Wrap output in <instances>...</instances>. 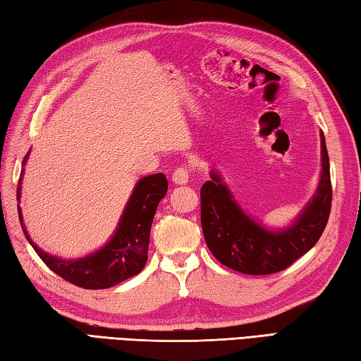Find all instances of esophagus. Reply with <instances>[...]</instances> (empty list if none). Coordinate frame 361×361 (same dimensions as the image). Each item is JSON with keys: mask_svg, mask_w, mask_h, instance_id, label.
<instances>
[{"mask_svg": "<svg viewBox=\"0 0 361 361\" xmlns=\"http://www.w3.org/2000/svg\"><path fill=\"white\" fill-rule=\"evenodd\" d=\"M172 181L175 183V185H186V183L189 181V172L185 167L176 169V171L172 173Z\"/></svg>", "mask_w": 361, "mask_h": 361, "instance_id": "obj_1", "label": "esophagus"}]
</instances>
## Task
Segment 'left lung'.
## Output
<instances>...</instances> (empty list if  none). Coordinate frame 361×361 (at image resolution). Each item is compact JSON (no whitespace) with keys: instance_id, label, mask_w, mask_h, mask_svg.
I'll use <instances>...</instances> for the list:
<instances>
[{"instance_id":"left-lung-1","label":"left lung","mask_w":361,"mask_h":361,"mask_svg":"<svg viewBox=\"0 0 361 361\" xmlns=\"http://www.w3.org/2000/svg\"><path fill=\"white\" fill-rule=\"evenodd\" d=\"M321 175L310 202L283 228H267L241 208L222 175L211 169L200 190L202 230L208 249L224 266L249 275L280 272L313 249L326 228L331 208L330 164L324 133Z\"/></svg>"}]
</instances>
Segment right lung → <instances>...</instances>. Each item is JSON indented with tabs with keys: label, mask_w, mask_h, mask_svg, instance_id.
I'll return each mask as SVG.
<instances>
[{
	"label": "right lung",
	"mask_w": 361,
	"mask_h": 361,
	"mask_svg": "<svg viewBox=\"0 0 361 361\" xmlns=\"http://www.w3.org/2000/svg\"><path fill=\"white\" fill-rule=\"evenodd\" d=\"M30 152L23 159L26 164ZM25 169L21 171L17 200L21 199V180ZM167 178L164 173H153L142 176L134 186L128 202L116 227L114 235L100 249L81 258H61L51 255L35 244L23 222V213L18 204V217L21 228L35 253L54 274L84 289H106L120 281L137 275L147 263L150 228L158 203L167 194Z\"/></svg>",
	"instance_id": "1"
}]
</instances>
